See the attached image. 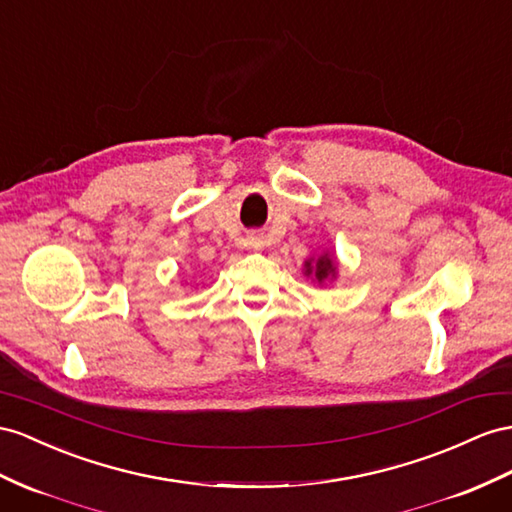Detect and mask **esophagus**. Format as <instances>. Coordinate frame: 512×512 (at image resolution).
<instances>
[{
	"label": "esophagus",
	"instance_id": "esophagus-1",
	"mask_svg": "<svg viewBox=\"0 0 512 512\" xmlns=\"http://www.w3.org/2000/svg\"><path fill=\"white\" fill-rule=\"evenodd\" d=\"M244 242H246V246H251V248H257V246H259V238H257V235H248V238H246Z\"/></svg>",
	"mask_w": 512,
	"mask_h": 512
}]
</instances>
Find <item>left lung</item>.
<instances>
[{"label": "left lung", "mask_w": 512, "mask_h": 512, "mask_svg": "<svg viewBox=\"0 0 512 512\" xmlns=\"http://www.w3.org/2000/svg\"><path fill=\"white\" fill-rule=\"evenodd\" d=\"M305 266H307V274H311V272H313V274H316V279H318V281H324L326 277H333V274H335V264H333V259H331V257H326V255L318 259V264H316V266H311L309 261H307Z\"/></svg>", "instance_id": "left-lung-1"}]
</instances>
